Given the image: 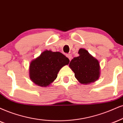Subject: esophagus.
Wrapping results in <instances>:
<instances>
[{
  "label": "esophagus",
  "mask_w": 123,
  "mask_h": 123,
  "mask_svg": "<svg viewBox=\"0 0 123 123\" xmlns=\"http://www.w3.org/2000/svg\"><path fill=\"white\" fill-rule=\"evenodd\" d=\"M66 56L69 59V61H71V59H72V55L70 54H67V55H66Z\"/></svg>",
  "instance_id": "obj_1"
}]
</instances>
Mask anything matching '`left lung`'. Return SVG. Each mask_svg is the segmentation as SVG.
Listing matches in <instances>:
<instances>
[{"label": "left lung", "instance_id": "left-lung-1", "mask_svg": "<svg viewBox=\"0 0 123 123\" xmlns=\"http://www.w3.org/2000/svg\"><path fill=\"white\" fill-rule=\"evenodd\" d=\"M78 54L79 56L72 59L69 64L75 78L83 84L97 81L100 75L99 62L84 48H80Z\"/></svg>", "mask_w": 123, "mask_h": 123}]
</instances>
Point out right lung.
I'll return each instance as SVG.
<instances>
[{
	"label": "right lung",
	"instance_id": "add662e5",
	"mask_svg": "<svg viewBox=\"0 0 123 123\" xmlns=\"http://www.w3.org/2000/svg\"><path fill=\"white\" fill-rule=\"evenodd\" d=\"M69 62L68 58L62 53L45 50L30 63V79L40 87H48L56 79L60 69Z\"/></svg>",
	"mask_w": 123,
	"mask_h": 123
}]
</instances>
